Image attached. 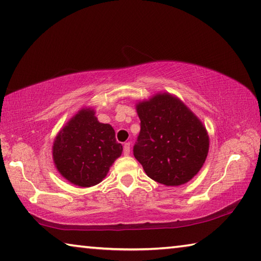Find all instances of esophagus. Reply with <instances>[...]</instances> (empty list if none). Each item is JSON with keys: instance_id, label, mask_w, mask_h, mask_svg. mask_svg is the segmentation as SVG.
I'll return each instance as SVG.
<instances>
[{"instance_id": "34e87169", "label": "esophagus", "mask_w": 261, "mask_h": 261, "mask_svg": "<svg viewBox=\"0 0 261 261\" xmlns=\"http://www.w3.org/2000/svg\"><path fill=\"white\" fill-rule=\"evenodd\" d=\"M123 153H124V155H129L130 154V143L124 144V146H123Z\"/></svg>"}]
</instances>
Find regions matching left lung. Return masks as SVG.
<instances>
[{"label":"left lung","mask_w":261,"mask_h":261,"mask_svg":"<svg viewBox=\"0 0 261 261\" xmlns=\"http://www.w3.org/2000/svg\"><path fill=\"white\" fill-rule=\"evenodd\" d=\"M136 110L140 132L134 155L149 178L167 187H178L196 176L210 149L202 122L177 96L156 93L139 101Z\"/></svg>","instance_id":"obj_1"}]
</instances>
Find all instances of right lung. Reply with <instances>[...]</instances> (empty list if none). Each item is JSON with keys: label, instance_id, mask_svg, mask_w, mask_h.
Here are the masks:
<instances>
[{"label": "right lung", "instance_id": "1", "mask_svg": "<svg viewBox=\"0 0 261 261\" xmlns=\"http://www.w3.org/2000/svg\"><path fill=\"white\" fill-rule=\"evenodd\" d=\"M122 151L113 126L100 123L95 110L85 107L78 110L56 135L53 160L68 182L90 188L107 176Z\"/></svg>", "mask_w": 261, "mask_h": 261}]
</instances>
